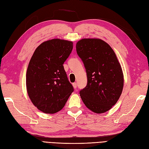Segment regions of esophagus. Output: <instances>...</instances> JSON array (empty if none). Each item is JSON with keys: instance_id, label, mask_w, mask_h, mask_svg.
I'll list each match as a JSON object with an SVG mask.
<instances>
[{"instance_id": "obj_1", "label": "esophagus", "mask_w": 149, "mask_h": 149, "mask_svg": "<svg viewBox=\"0 0 149 149\" xmlns=\"http://www.w3.org/2000/svg\"><path fill=\"white\" fill-rule=\"evenodd\" d=\"M73 86L74 89H76V88H77V84H76V83H73Z\"/></svg>"}]
</instances>
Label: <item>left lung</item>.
<instances>
[{
  "label": "left lung",
  "instance_id": "8db88e82",
  "mask_svg": "<svg viewBox=\"0 0 149 149\" xmlns=\"http://www.w3.org/2000/svg\"><path fill=\"white\" fill-rule=\"evenodd\" d=\"M87 74L88 83L79 91L89 109L101 114L111 109L119 99L124 86L121 66L113 49L98 38H84L76 45Z\"/></svg>",
  "mask_w": 149,
  "mask_h": 149
}]
</instances>
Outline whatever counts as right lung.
Returning a JSON list of instances; mask_svg holds the SVG:
<instances>
[{
	"label": "right lung",
	"instance_id": "obj_1",
	"mask_svg": "<svg viewBox=\"0 0 149 149\" xmlns=\"http://www.w3.org/2000/svg\"><path fill=\"white\" fill-rule=\"evenodd\" d=\"M73 42L48 40L36 48L26 74L28 95L33 105L46 114L60 111L73 92L63 63L70 56Z\"/></svg>",
	"mask_w": 149,
	"mask_h": 149
}]
</instances>
